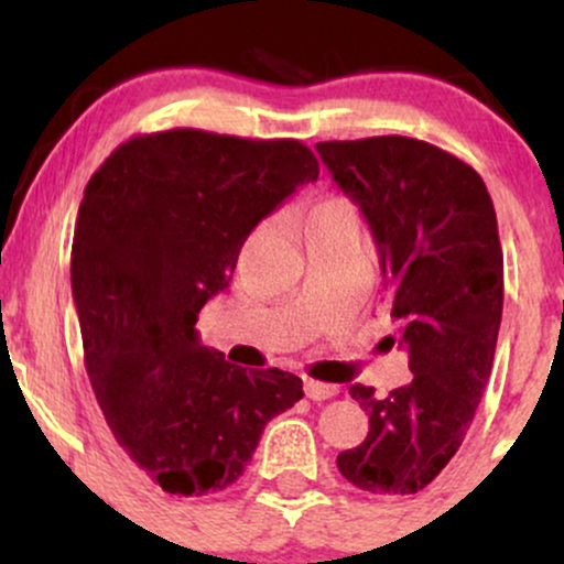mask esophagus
I'll use <instances>...</instances> for the list:
<instances>
[{"instance_id":"34e87169","label":"esophagus","mask_w":564,"mask_h":564,"mask_svg":"<svg viewBox=\"0 0 564 564\" xmlns=\"http://www.w3.org/2000/svg\"><path fill=\"white\" fill-rule=\"evenodd\" d=\"M304 392H307L310 400H328L334 398L336 392H339V387L336 384H323V381H304Z\"/></svg>"}]
</instances>
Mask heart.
Wrapping results in <instances>:
<instances>
[{
    "mask_svg": "<svg viewBox=\"0 0 564 564\" xmlns=\"http://www.w3.org/2000/svg\"><path fill=\"white\" fill-rule=\"evenodd\" d=\"M323 204H345V200H339V198H332V200H323Z\"/></svg>",
    "mask_w": 564,
    "mask_h": 564,
    "instance_id": "heart-1",
    "label": "heart"
}]
</instances>
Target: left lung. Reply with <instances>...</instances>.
Segmentation results:
<instances>
[{
  "label": "left lung",
  "instance_id": "1",
  "mask_svg": "<svg viewBox=\"0 0 564 564\" xmlns=\"http://www.w3.org/2000/svg\"><path fill=\"white\" fill-rule=\"evenodd\" d=\"M339 191L360 206L413 379L384 398L352 384L368 435L336 467L360 490L426 488L462 448L494 366L503 310V254L494 200L462 159L384 134L318 142Z\"/></svg>",
  "mask_w": 564,
  "mask_h": 564
}]
</instances>
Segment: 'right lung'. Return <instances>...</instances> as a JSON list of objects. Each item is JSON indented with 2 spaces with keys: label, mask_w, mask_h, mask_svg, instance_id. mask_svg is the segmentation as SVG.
<instances>
[{
  "label": "right lung",
  "mask_w": 564,
  "mask_h": 564,
  "mask_svg": "<svg viewBox=\"0 0 564 564\" xmlns=\"http://www.w3.org/2000/svg\"><path fill=\"white\" fill-rule=\"evenodd\" d=\"M315 180L300 140L170 129L116 148L84 191L70 249L84 366L116 443L166 494L236 482L264 424L304 394L294 373L200 345L196 321L246 236Z\"/></svg>",
  "instance_id": "right-lung-1"
}]
</instances>
